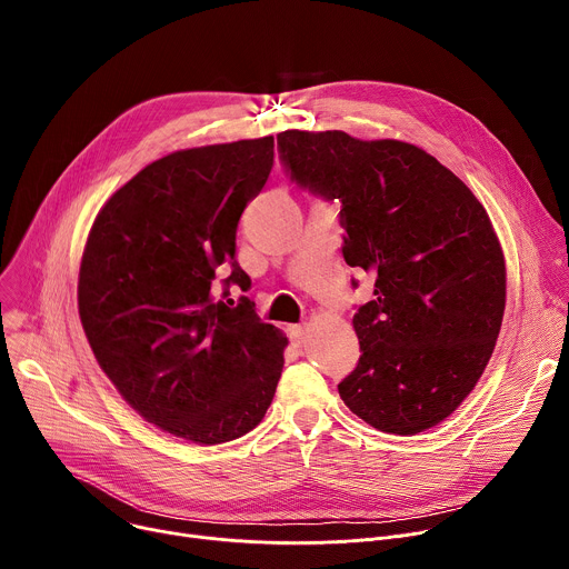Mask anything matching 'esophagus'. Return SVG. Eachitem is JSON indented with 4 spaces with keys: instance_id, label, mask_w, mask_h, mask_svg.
I'll use <instances>...</instances> for the list:
<instances>
[{
    "instance_id": "34e87169",
    "label": "esophagus",
    "mask_w": 569,
    "mask_h": 569,
    "mask_svg": "<svg viewBox=\"0 0 569 569\" xmlns=\"http://www.w3.org/2000/svg\"><path fill=\"white\" fill-rule=\"evenodd\" d=\"M290 342L295 347H301L306 342V327H303V323H295V327H290Z\"/></svg>"
}]
</instances>
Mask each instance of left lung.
Instances as JSON below:
<instances>
[{"mask_svg":"<svg viewBox=\"0 0 569 569\" xmlns=\"http://www.w3.org/2000/svg\"><path fill=\"white\" fill-rule=\"evenodd\" d=\"M290 178L342 202L345 261L376 274L353 315L358 367L338 385L380 432L446 421L489 365L507 303V268L489 213L430 152L342 130L277 134Z\"/></svg>","mask_w":569,"mask_h":569,"instance_id":"left-lung-1","label":"left lung"}]
</instances>
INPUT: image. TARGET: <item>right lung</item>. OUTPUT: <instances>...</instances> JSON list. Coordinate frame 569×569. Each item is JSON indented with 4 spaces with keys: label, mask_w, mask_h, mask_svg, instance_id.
Here are the masks:
<instances>
[{
    "label": "right lung",
    "mask_w": 569,
    "mask_h": 569,
    "mask_svg": "<svg viewBox=\"0 0 569 569\" xmlns=\"http://www.w3.org/2000/svg\"><path fill=\"white\" fill-rule=\"evenodd\" d=\"M274 164V137L176 150L101 207L80 259L78 315L103 373L148 423L200 446L261 423L288 338L254 303L213 299L250 288L236 227Z\"/></svg>",
    "instance_id": "add662e5"
}]
</instances>
